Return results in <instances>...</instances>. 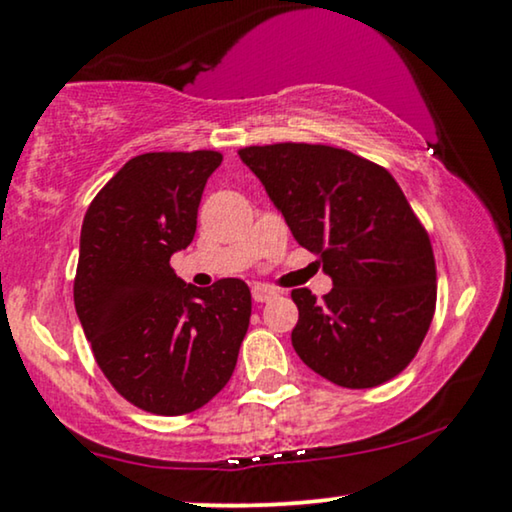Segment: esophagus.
I'll list each match as a JSON object with an SVG mask.
<instances>
[{"label":"esophagus","instance_id":"1","mask_svg":"<svg viewBox=\"0 0 512 512\" xmlns=\"http://www.w3.org/2000/svg\"><path fill=\"white\" fill-rule=\"evenodd\" d=\"M276 294H278L276 289H271V287H266V285H255L253 287V299L257 303H266L269 299H273V296H276Z\"/></svg>","mask_w":512,"mask_h":512}]
</instances>
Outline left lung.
Listing matches in <instances>:
<instances>
[{"label": "left lung", "instance_id": "obj_1", "mask_svg": "<svg viewBox=\"0 0 512 512\" xmlns=\"http://www.w3.org/2000/svg\"><path fill=\"white\" fill-rule=\"evenodd\" d=\"M239 158L333 289H294L292 345L317 375L372 388L407 368L430 329L437 269L430 236L391 174L352 151L282 142Z\"/></svg>", "mask_w": 512, "mask_h": 512}]
</instances>
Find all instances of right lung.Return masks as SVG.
Returning a JSON list of instances; mask_svg holds the SVG:
<instances>
[{
    "instance_id": "obj_1",
    "label": "right lung",
    "mask_w": 512,
    "mask_h": 512,
    "mask_svg": "<svg viewBox=\"0 0 512 512\" xmlns=\"http://www.w3.org/2000/svg\"><path fill=\"white\" fill-rule=\"evenodd\" d=\"M218 151H158L128 160L85 213L73 299L91 352L119 395L181 416L230 381L250 324L239 278L186 285L170 257L188 248Z\"/></svg>"
}]
</instances>
